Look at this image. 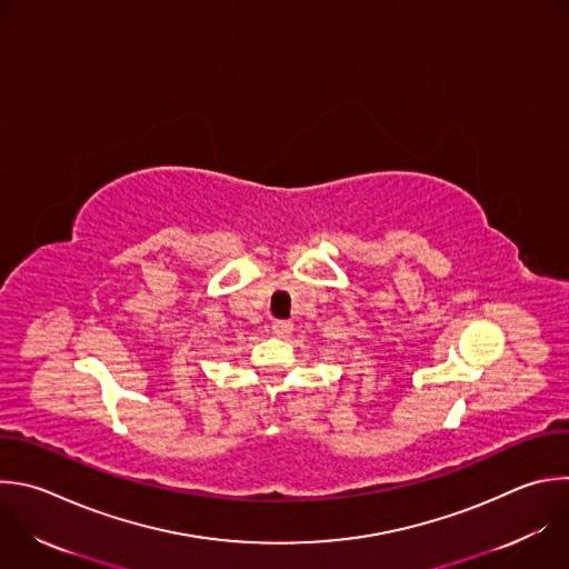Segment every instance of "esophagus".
Instances as JSON below:
<instances>
[{"instance_id": "esophagus-1", "label": "esophagus", "mask_w": 569, "mask_h": 569, "mask_svg": "<svg viewBox=\"0 0 569 569\" xmlns=\"http://www.w3.org/2000/svg\"><path fill=\"white\" fill-rule=\"evenodd\" d=\"M272 332L277 337H286V335L292 332V323L286 321V319H277V321H272Z\"/></svg>"}]
</instances>
